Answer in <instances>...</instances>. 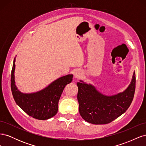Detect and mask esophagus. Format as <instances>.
<instances>
[{"mask_svg":"<svg viewBox=\"0 0 146 146\" xmlns=\"http://www.w3.org/2000/svg\"><path fill=\"white\" fill-rule=\"evenodd\" d=\"M82 76V72L80 70H76V72H74V77L76 78H80Z\"/></svg>","mask_w":146,"mask_h":146,"instance_id":"1","label":"esophagus"}]
</instances>
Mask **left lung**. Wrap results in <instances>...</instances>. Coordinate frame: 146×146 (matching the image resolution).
I'll list each match as a JSON object with an SVG mask.
<instances>
[{"instance_id": "obj_1", "label": "left lung", "mask_w": 146, "mask_h": 146, "mask_svg": "<svg viewBox=\"0 0 146 146\" xmlns=\"http://www.w3.org/2000/svg\"><path fill=\"white\" fill-rule=\"evenodd\" d=\"M80 82L77 83L79 113L84 120L91 123L106 124L112 122L127 111L133 99L135 72L129 87L112 96L102 94L93 86Z\"/></svg>"}]
</instances>
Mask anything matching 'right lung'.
<instances>
[{"label":"right lung","instance_id":"obj_1","mask_svg":"<svg viewBox=\"0 0 146 146\" xmlns=\"http://www.w3.org/2000/svg\"><path fill=\"white\" fill-rule=\"evenodd\" d=\"M15 61L11 74V90L16 103L28 115L39 120H46L54 116L58 109V101L66 85L72 80L73 75L61 77L44 89L31 94H23L15 85Z\"/></svg>","mask_w":146,"mask_h":146}]
</instances>
